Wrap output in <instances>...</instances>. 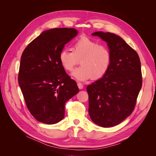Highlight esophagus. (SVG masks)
I'll list each match as a JSON object with an SVG mask.
<instances>
[{
    "mask_svg": "<svg viewBox=\"0 0 156 156\" xmlns=\"http://www.w3.org/2000/svg\"><path fill=\"white\" fill-rule=\"evenodd\" d=\"M77 86H78V87H79V89H83V87H84L83 84L81 83H79V82L77 83Z\"/></svg>",
    "mask_w": 156,
    "mask_h": 156,
    "instance_id": "esophagus-1",
    "label": "esophagus"
}]
</instances>
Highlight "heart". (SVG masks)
Instances as JSON below:
<instances>
[{"label": "heart", "mask_w": 156, "mask_h": 156, "mask_svg": "<svg viewBox=\"0 0 156 156\" xmlns=\"http://www.w3.org/2000/svg\"><path fill=\"white\" fill-rule=\"evenodd\" d=\"M112 53L105 45L100 44L87 36H81L72 45V51L64 49L59 53V62L68 72H72L81 60V66L75 69L72 75L79 81L102 78L109 70Z\"/></svg>", "instance_id": "b5f03b06"}]
</instances>
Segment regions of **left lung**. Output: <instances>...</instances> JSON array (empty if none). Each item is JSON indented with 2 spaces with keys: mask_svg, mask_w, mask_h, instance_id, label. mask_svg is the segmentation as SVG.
<instances>
[{
  "mask_svg": "<svg viewBox=\"0 0 156 156\" xmlns=\"http://www.w3.org/2000/svg\"><path fill=\"white\" fill-rule=\"evenodd\" d=\"M112 53L111 68L105 75L88 85V112L94 123L103 127L120 124L131 115L142 87L137 53L119 36L96 32Z\"/></svg>",
  "mask_w": 156,
  "mask_h": 156,
  "instance_id": "left-lung-1",
  "label": "left lung"
}]
</instances>
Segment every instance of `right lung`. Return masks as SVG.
<instances>
[{
  "label": "right lung",
  "instance_id": "add662e5",
  "mask_svg": "<svg viewBox=\"0 0 156 156\" xmlns=\"http://www.w3.org/2000/svg\"><path fill=\"white\" fill-rule=\"evenodd\" d=\"M77 32L73 28L44 31L23 52L19 84L27 108L42 123L53 124L62 120L66 102L79 90L59 62L60 51Z\"/></svg>",
  "mask_w": 156,
  "mask_h": 156
}]
</instances>
